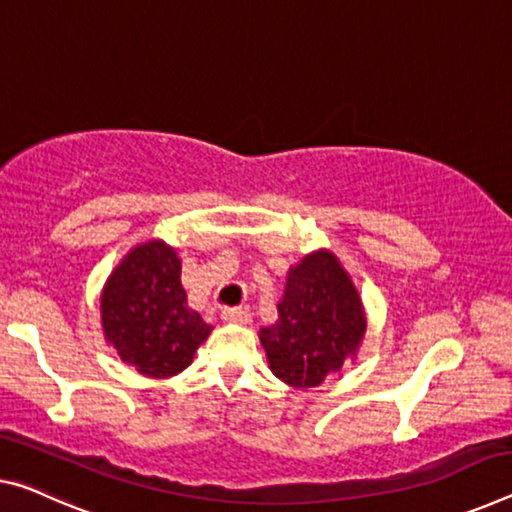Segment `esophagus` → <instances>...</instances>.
I'll return each mask as SVG.
<instances>
[{"instance_id": "34e87169", "label": "esophagus", "mask_w": 512, "mask_h": 512, "mask_svg": "<svg viewBox=\"0 0 512 512\" xmlns=\"http://www.w3.org/2000/svg\"><path fill=\"white\" fill-rule=\"evenodd\" d=\"M221 319L230 323H250V312L241 310V307H227L221 312Z\"/></svg>"}]
</instances>
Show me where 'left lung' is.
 Masks as SVG:
<instances>
[{"instance_id":"obj_1","label":"left lung","mask_w":512,"mask_h":512,"mask_svg":"<svg viewBox=\"0 0 512 512\" xmlns=\"http://www.w3.org/2000/svg\"><path fill=\"white\" fill-rule=\"evenodd\" d=\"M367 316L358 289L330 250L287 273L278 321L259 330L271 371L291 387H316L358 353Z\"/></svg>"}]
</instances>
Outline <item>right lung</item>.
I'll use <instances>...</instances> for the list:
<instances>
[{
    "label": "right lung",
    "instance_id": "add662e5",
    "mask_svg": "<svg viewBox=\"0 0 512 512\" xmlns=\"http://www.w3.org/2000/svg\"><path fill=\"white\" fill-rule=\"evenodd\" d=\"M182 262L164 241L132 248L102 291V328L120 360L148 378L184 371L212 326L186 303Z\"/></svg>",
    "mask_w": 512,
    "mask_h": 512
}]
</instances>
